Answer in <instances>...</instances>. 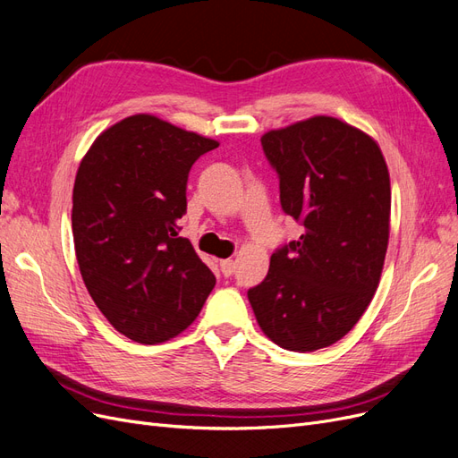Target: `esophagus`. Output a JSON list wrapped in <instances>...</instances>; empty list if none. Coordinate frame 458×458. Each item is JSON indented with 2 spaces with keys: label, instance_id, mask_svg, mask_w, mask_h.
<instances>
[{
  "label": "esophagus",
  "instance_id": "obj_1",
  "mask_svg": "<svg viewBox=\"0 0 458 458\" xmlns=\"http://www.w3.org/2000/svg\"><path fill=\"white\" fill-rule=\"evenodd\" d=\"M219 267H221V273H224L225 276H231L234 273V261L233 259H221Z\"/></svg>",
  "mask_w": 458,
  "mask_h": 458
}]
</instances>
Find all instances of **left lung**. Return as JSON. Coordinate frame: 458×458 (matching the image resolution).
I'll use <instances>...</instances> for the list:
<instances>
[{"label": "left lung", "instance_id": "8db88e82", "mask_svg": "<svg viewBox=\"0 0 458 458\" xmlns=\"http://www.w3.org/2000/svg\"><path fill=\"white\" fill-rule=\"evenodd\" d=\"M261 147L281 179L283 210L303 225L248 290L258 325L290 352L328 348L377 293L390 239V172L369 133L335 116L269 130Z\"/></svg>", "mask_w": 458, "mask_h": 458}]
</instances>
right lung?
<instances>
[{"label":"right lung","instance_id":"right-lung-1","mask_svg":"<svg viewBox=\"0 0 458 458\" xmlns=\"http://www.w3.org/2000/svg\"><path fill=\"white\" fill-rule=\"evenodd\" d=\"M216 147L158 116L133 114L106 128L80 162L72 233L81 279L108 323L133 342L177 336L216 284L177 225L191 165Z\"/></svg>","mask_w":458,"mask_h":458}]
</instances>
